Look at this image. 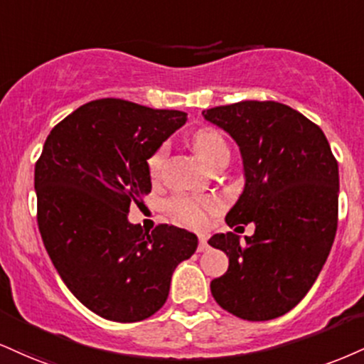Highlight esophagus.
<instances>
[{
	"label": "esophagus",
	"instance_id": "1",
	"mask_svg": "<svg viewBox=\"0 0 364 364\" xmlns=\"http://www.w3.org/2000/svg\"><path fill=\"white\" fill-rule=\"evenodd\" d=\"M208 249V242H207V239L205 237H200L198 239V247H196V251L198 252H203V251H207Z\"/></svg>",
	"mask_w": 364,
	"mask_h": 364
}]
</instances>
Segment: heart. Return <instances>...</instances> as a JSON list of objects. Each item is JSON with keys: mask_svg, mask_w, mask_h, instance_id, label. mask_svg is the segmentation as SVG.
Returning <instances> with one entry per match:
<instances>
[{"mask_svg": "<svg viewBox=\"0 0 364 364\" xmlns=\"http://www.w3.org/2000/svg\"><path fill=\"white\" fill-rule=\"evenodd\" d=\"M191 146L195 152L203 161L205 164L210 166L218 156L227 154L229 147H227L225 139L222 137L217 130L213 129H201L195 132L191 139ZM166 157V146L157 147L147 159V169L152 179H156L161 174ZM222 208V201L217 198H200V196H176L169 201V210L174 218H178L183 224L201 229L208 224V218L217 213Z\"/></svg>", "mask_w": 364, "mask_h": 364, "instance_id": "obj_1", "label": "heart"}]
</instances>
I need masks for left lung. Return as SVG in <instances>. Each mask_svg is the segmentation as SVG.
Here are the masks:
<instances>
[{
	"label": "left lung",
	"instance_id": "8db88e82",
	"mask_svg": "<svg viewBox=\"0 0 364 364\" xmlns=\"http://www.w3.org/2000/svg\"><path fill=\"white\" fill-rule=\"evenodd\" d=\"M205 120L237 142L242 195L229 227L254 222L251 237L215 234L212 247L229 256L210 290L222 309L244 321H271L307 295L337 230L339 168L321 127L278 102H239L203 110Z\"/></svg>",
	"mask_w": 364,
	"mask_h": 364
}]
</instances>
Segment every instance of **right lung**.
Returning a JSON list of instances; mask_svg holds the SVG:
<instances>
[{
  "label": "right lung",
  "mask_w": 364,
  "mask_h": 364,
  "mask_svg": "<svg viewBox=\"0 0 364 364\" xmlns=\"http://www.w3.org/2000/svg\"><path fill=\"white\" fill-rule=\"evenodd\" d=\"M185 122V112L95 100L50 130L35 164L38 230L52 264L73 295L108 321L156 314L173 271L198 246L185 229L149 232L127 218L151 193L149 156Z\"/></svg>",
  "instance_id": "obj_1"
}]
</instances>
